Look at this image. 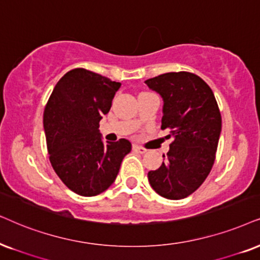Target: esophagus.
<instances>
[{
  "label": "esophagus",
  "instance_id": "1",
  "mask_svg": "<svg viewBox=\"0 0 260 260\" xmlns=\"http://www.w3.org/2000/svg\"><path fill=\"white\" fill-rule=\"evenodd\" d=\"M133 150L136 151V152H139V153H145L146 152L145 147L139 146V145H133Z\"/></svg>",
  "mask_w": 260,
  "mask_h": 260
}]
</instances>
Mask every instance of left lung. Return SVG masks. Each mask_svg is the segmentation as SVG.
I'll use <instances>...</instances> for the list:
<instances>
[{
  "instance_id": "8db88e82",
  "label": "left lung",
  "mask_w": 260,
  "mask_h": 260,
  "mask_svg": "<svg viewBox=\"0 0 260 260\" xmlns=\"http://www.w3.org/2000/svg\"><path fill=\"white\" fill-rule=\"evenodd\" d=\"M163 98L162 129L173 138L166 160L147 174L167 199H183L202 186L216 158L222 117L213 92L198 75L170 72L145 81Z\"/></svg>"
}]
</instances>
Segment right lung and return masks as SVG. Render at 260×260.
Instances as JSON below:
<instances>
[{"label":"right lung","instance_id":"1","mask_svg":"<svg viewBox=\"0 0 260 260\" xmlns=\"http://www.w3.org/2000/svg\"><path fill=\"white\" fill-rule=\"evenodd\" d=\"M120 86L103 75L75 68L58 80L45 106L49 159L61 181L79 196L93 197L109 188L132 150L127 139L103 143L98 129Z\"/></svg>","mask_w":260,"mask_h":260}]
</instances>
